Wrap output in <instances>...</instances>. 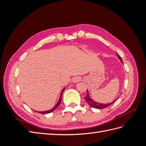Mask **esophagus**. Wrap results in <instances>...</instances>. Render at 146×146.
<instances>
[{
	"label": "esophagus",
	"instance_id": "34e87169",
	"mask_svg": "<svg viewBox=\"0 0 146 146\" xmlns=\"http://www.w3.org/2000/svg\"><path fill=\"white\" fill-rule=\"evenodd\" d=\"M81 77L80 76H76V77H74V78L72 79V82L76 83H78L80 81H81Z\"/></svg>",
	"mask_w": 146,
	"mask_h": 146
}]
</instances>
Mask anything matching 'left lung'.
I'll list each match as a JSON object with an SVG mask.
<instances>
[{
    "instance_id": "left-lung-1",
    "label": "left lung",
    "mask_w": 146,
    "mask_h": 146,
    "mask_svg": "<svg viewBox=\"0 0 146 146\" xmlns=\"http://www.w3.org/2000/svg\"><path fill=\"white\" fill-rule=\"evenodd\" d=\"M117 55L118 58H119V60L121 61V63L123 64L122 60V58H121V57L120 56V55L118 54V53H117ZM116 99H115V100H113V102H111V103H109V104H104L98 103V102H95V101H94V100H93L92 98H91L90 96V95H89V93H88V90H87V94H86V96L85 97V100L86 101V102H87L88 104L90 105V106L91 107H93V108H97V109H100V108H106V107H107L108 106H110V105L112 104L113 102L116 100Z\"/></svg>"
}]
</instances>
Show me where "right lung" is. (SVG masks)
Here are the masks:
<instances>
[{
	"label": "right lung",
	"mask_w": 146,
	"mask_h": 146,
	"mask_svg": "<svg viewBox=\"0 0 146 146\" xmlns=\"http://www.w3.org/2000/svg\"><path fill=\"white\" fill-rule=\"evenodd\" d=\"M64 89H65V88H64L63 90H62V91H61V94H60V98H59L58 103L55 105V106H54L53 108H52L51 109L49 110H46V111H38V112H39V113H44V114H45V113H51V112H52V111H53L56 109V108L59 106V105H60V103H61V97H62V94H63V91L64 90Z\"/></svg>",
	"instance_id": "obj_1"
}]
</instances>
